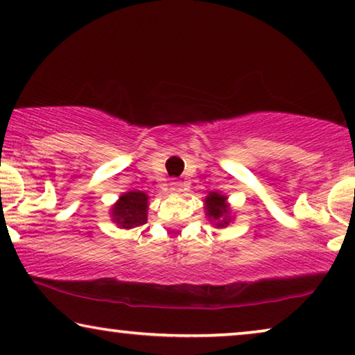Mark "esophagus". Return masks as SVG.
I'll use <instances>...</instances> for the list:
<instances>
[{
    "label": "esophagus",
    "mask_w": 355,
    "mask_h": 355,
    "mask_svg": "<svg viewBox=\"0 0 355 355\" xmlns=\"http://www.w3.org/2000/svg\"><path fill=\"white\" fill-rule=\"evenodd\" d=\"M184 190V184L181 181H174L171 182V192L174 193H181Z\"/></svg>",
    "instance_id": "34e87169"
}]
</instances>
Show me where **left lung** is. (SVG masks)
Segmentation results:
<instances>
[{"label": "left lung", "instance_id": "8db88e82", "mask_svg": "<svg viewBox=\"0 0 355 355\" xmlns=\"http://www.w3.org/2000/svg\"><path fill=\"white\" fill-rule=\"evenodd\" d=\"M206 216L209 220H214L216 227H227L232 222L230 208L227 205V196L217 192H211L205 200Z\"/></svg>", "mask_w": 355, "mask_h": 355}]
</instances>
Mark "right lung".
<instances>
[{
    "mask_svg": "<svg viewBox=\"0 0 355 355\" xmlns=\"http://www.w3.org/2000/svg\"><path fill=\"white\" fill-rule=\"evenodd\" d=\"M147 196L141 190H132L123 193L116 205L112 206V220L121 228H135L147 222Z\"/></svg>",
    "mask_w": 355,
    "mask_h": 355,
    "instance_id": "add662e5",
    "label": "right lung"
}]
</instances>
